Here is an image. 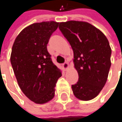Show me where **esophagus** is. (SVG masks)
<instances>
[{
  "label": "esophagus",
  "instance_id": "1",
  "mask_svg": "<svg viewBox=\"0 0 122 122\" xmlns=\"http://www.w3.org/2000/svg\"><path fill=\"white\" fill-rule=\"evenodd\" d=\"M63 68H64L65 70H67L68 68H69V63L68 62H65L63 64Z\"/></svg>",
  "mask_w": 122,
  "mask_h": 122
}]
</instances>
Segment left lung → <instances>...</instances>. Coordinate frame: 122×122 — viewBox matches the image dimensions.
Instances as JSON below:
<instances>
[{
  "mask_svg": "<svg viewBox=\"0 0 122 122\" xmlns=\"http://www.w3.org/2000/svg\"><path fill=\"white\" fill-rule=\"evenodd\" d=\"M59 30L74 52L73 62L79 80L72 85L77 99L89 101L105 86L111 68V48L99 29L87 22L69 20L59 23Z\"/></svg>",
  "mask_w": 122,
  "mask_h": 122,
  "instance_id": "left-lung-1",
  "label": "left lung"
}]
</instances>
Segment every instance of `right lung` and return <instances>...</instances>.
<instances>
[{
    "label": "right lung",
    "mask_w": 122,
    "mask_h": 122,
    "mask_svg": "<svg viewBox=\"0 0 122 122\" xmlns=\"http://www.w3.org/2000/svg\"><path fill=\"white\" fill-rule=\"evenodd\" d=\"M59 23H36L24 28L14 41L11 61L20 88L34 103L46 104L53 99L61 71L52 61L47 44Z\"/></svg>",
    "instance_id": "right-lung-1"
}]
</instances>
